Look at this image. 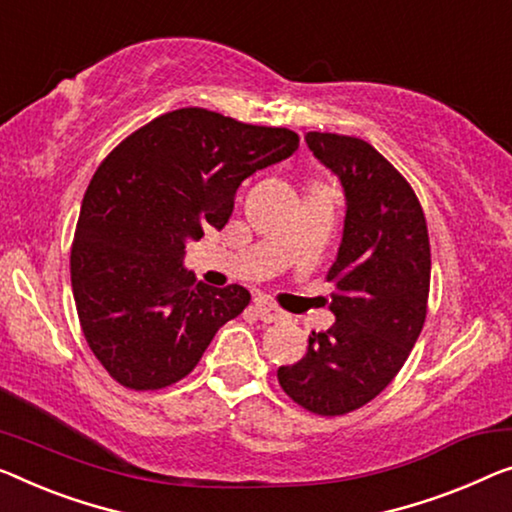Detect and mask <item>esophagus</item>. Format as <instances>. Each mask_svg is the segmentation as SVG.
I'll return each instance as SVG.
<instances>
[{"label": "esophagus", "instance_id": "esophagus-1", "mask_svg": "<svg viewBox=\"0 0 512 512\" xmlns=\"http://www.w3.org/2000/svg\"><path fill=\"white\" fill-rule=\"evenodd\" d=\"M255 312H257V317L266 324H273V322H280V319H285V312H282L271 299H266V296H259V299H255Z\"/></svg>", "mask_w": 512, "mask_h": 512}]
</instances>
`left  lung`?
Wrapping results in <instances>:
<instances>
[{
	"label": "left lung",
	"mask_w": 512,
	"mask_h": 512,
	"mask_svg": "<svg viewBox=\"0 0 512 512\" xmlns=\"http://www.w3.org/2000/svg\"><path fill=\"white\" fill-rule=\"evenodd\" d=\"M305 142L338 174L347 195L345 234L326 273L335 324L308 352L278 368L299 407L345 416L391 384L416 345L430 296V236L411 183L361 137L317 133Z\"/></svg>",
	"instance_id": "8db88e82"
}]
</instances>
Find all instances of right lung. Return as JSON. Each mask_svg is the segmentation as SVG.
I'll use <instances>...</instances> for the list:
<instances>
[{
    "mask_svg": "<svg viewBox=\"0 0 512 512\" xmlns=\"http://www.w3.org/2000/svg\"><path fill=\"white\" fill-rule=\"evenodd\" d=\"M296 149L289 128L181 108L137 128L98 165L75 227L71 285L87 345L117 384H177L241 315L248 289L195 282L183 269L186 241L209 225L223 230L241 181Z\"/></svg>",
    "mask_w": 512,
    "mask_h": 512,
    "instance_id": "obj_1",
    "label": "right lung"
}]
</instances>
